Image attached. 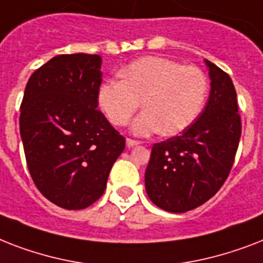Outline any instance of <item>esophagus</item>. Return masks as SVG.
<instances>
[{"mask_svg":"<svg viewBox=\"0 0 263 263\" xmlns=\"http://www.w3.org/2000/svg\"><path fill=\"white\" fill-rule=\"evenodd\" d=\"M125 143H127L128 148H131V147H134V146H138L140 142H138V140H135V139H131V138H127Z\"/></svg>","mask_w":263,"mask_h":263,"instance_id":"34e87169","label":"esophagus"}]
</instances>
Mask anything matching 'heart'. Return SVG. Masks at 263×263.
<instances>
[{
	"mask_svg": "<svg viewBox=\"0 0 263 263\" xmlns=\"http://www.w3.org/2000/svg\"><path fill=\"white\" fill-rule=\"evenodd\" d=\"M123 80L101 86L98 102L115 125H125L143 103L146 107L132 124V132L146 136L160 131L177 135L191 125L203 109L208 78L195 65L147 55L120 71Z\"/></svg>",
	"mask_w": 263,
	"mask_h": 263,
	"instance_id": "obj_1",
	"label": "heart"
}]
</instances>
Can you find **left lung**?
Listing matches in <instances>:
<instances>
[{"label":"left lung","instance_id":"left-lung-1","mask_svg":"<svg viewBox=\"0 0 263 263\" xmlns=\"http://www.w3.org/2000/svg\"><path fill=\"white\" fill-rule=\"evenodd\" d=\"M204 61L212 90L203 111L179 136L153 146L144 173L148 198L171 213L192 210L216 195L239 147L241 121L232 79Z\"/></svg>","mask_w":263,"mask_h":263}]
</instances>
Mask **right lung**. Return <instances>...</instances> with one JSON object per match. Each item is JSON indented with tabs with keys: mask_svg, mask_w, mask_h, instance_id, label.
<instances>
[{
	"mask_svg": "<svg viewBox=\"0 0 263 263\" xmlns=\"http://www.w3.org/2000/svg\"><path fill=\"white\" fill-rule=\"evenodd\" d=\"M102 59L61 54L31 75L20 106V135L35 185L67 210L102 196L125 139L98 110Z\"/></svg>",
	"mask_w": 263,
	"mask_h": 263,
	"instance_id": "right-lung-1",
	"label": "right lung"
}]
</instances>
